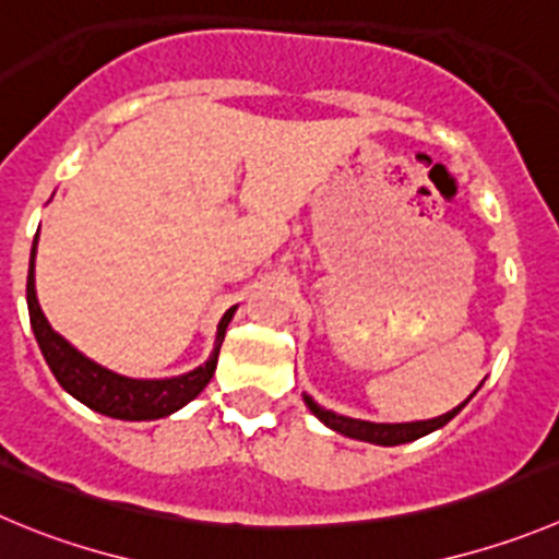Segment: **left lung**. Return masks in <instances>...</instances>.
Instances as JSON below:
<instances>
[{
  "label": "left lung",
  "instance_id": "left-lung-1",
  "mask_svg": "<svg viewBox=\"0 0 559 559\" xmlns=\"http://www.w3.org/2000/svg\"><path fill=\"white\" fill-rule=\"evenodd\" d=\"M479 389V385H477ZM477 394V391H474ZM472 394V397H474ZM468 397V400H472ZM466 400V403H468ZM304 403L309 405L311 414L328 425L331 430L342 432L347 438H358V441H369V444H380V447H397V444H408V441H416V438L427 436V432L438 430V427H444L452 416L461 414V408L466 403H461L457 408H452L450 414L436 416V419H425V421H400V425H380V421H364V419H350V416L333 414V411H325L322 405H317L309 394H304Z\"/></svg>",
  "mask_w": 559,
  "mask_h": 559
}]
</instances>
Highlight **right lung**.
Segmentation results:
<instances>
[{
  "label": "right lung",
  "instance_id": "add662e5",
  "mask_svg": "<svg viewBox=\"0 0 559 559\" xmlns=\"http://www.w3.org/2000/svg\"><path fill=\"white\" fill-rule=\"evenodd\" d=\"M35 250H38V234L33 239V253H29V273H27V309H29V325H33L38 347L44 353L46 364H49L51 374L57 383L85 403L87 408L98 411L112 419L127 421H148L170 416L174 411L185 408L190 400H195L206 383L212 380L217 367V356H221V344L226 338V328L231 322L237 306L223 314L221 325H217L215 350L209 356L206 364H201L192 372L179 374V378H162V380H140L118 374L112 369L102 367L85 353H80L74 344L62 338L55 328L49 325L46 314L40 311L38 295H35Z\"/></svg>",
  "mask_w": 559,
  "mask_h": 559
}]
</instances>
